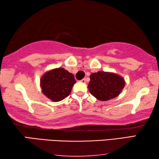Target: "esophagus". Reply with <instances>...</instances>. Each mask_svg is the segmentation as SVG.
Wrapping results in <instances>:
<instances>
[{
  "instance_id": "34e87169",
  "label": "esophagus",
  "mask_w": 159,
  "mask_h": 159,
  "mask_svg": "<svg viewBox=\"0 0 159 159\" xmlns=\"http://www.w3.org/2000/svg\"><path fill=\"white\" fill-rule=\"evenodd\" d=\"M80 81H81L82 83H85L86 82V80H85V79H83L81 80H80Z\"/></svg>"
}]
</instances>
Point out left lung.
<instances>
[{
	"instance_id": "8db88e82",
	"label": "left lung",
	"mask_w": 159,
	"mask_h": 159,
	"mask_svg": "<svg viewBox=\"0 0 159 159\" xmlns=\"http://www.w3.org/2000/svg\"><path fill=\"white\" fill-rule=\"evenodd\" d=\"M88 89L90 93L101 101L117 97L125 85V80L117 74L104 71L93 73L90 76Z\"/></svg>"
}]
</instances>
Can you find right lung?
<instances>
[{"instance_id": "obj_1", "label": "right lung", "mask_w": 159, "mask_h": 159, "mask_svg": "<svg viewBox=\"0 0 159 159\" xmlns=\"http://www.w3.org/2000/svg\"><path fill=\"white\" fill-rule=\"evenodd\" d=\"M76 80L74 75L63 68L51 70L42 76V92L53 102H59L69 95Z\"/></svg>"}]
</instances>
